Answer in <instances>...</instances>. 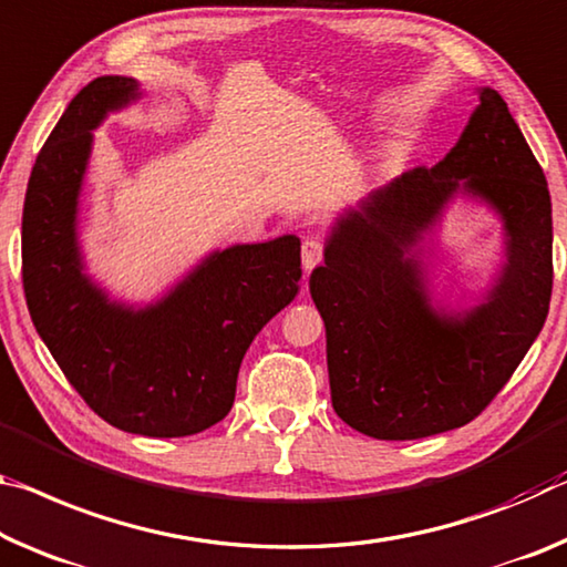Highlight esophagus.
Here are the masks:
<instances>
[{
    "mask_svg": "<svg viewBox=\"0 0 567 567\" xmlns=\"http://www.w3.org/2000/svg\"><path fill=\"white\" fill-rule=\"evenodd\" d=\"M320 259H322V245L318 239L308 237L302 241V269L305 272H310L312 267L320 265Z\"/></svg>",
    "mask_w": 567,
    "mask_h": 567,
    "instance_id": "esophagus-1",
    "label": "esophagus"
}]
</instances>
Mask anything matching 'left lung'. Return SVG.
Wrapping results in <instances>:
<instances>
[{"mask_svg": "<svg viewBox=\"0 0 567 567\" xmlns=\"http://www.w3.org/2000/svg\"><path fill=\"white\" fill-rule=\"evenodd\" d=\"M492 213L503 262L474 306L435 292L427 239L456 202ZM310 275L326 322L332 409L350 429L409 442L460 429L540 336L553 292V206L540 164L492 87L456 146L346 206Z\"/></svg>", "mask_w": 567, "mask_h": 567, "instance_id": "obj_1", "label": "left lung"}]
</instances>
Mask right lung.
<instances>
[{
	"label": "right lung",
	"mask_w": 567,
	"mask_h": 567,
	"mask_svg": "<svg viewBox=\"0 0 567 567\" xmlns=\"http://www.w3.org/2000/svg\"><path fill=\"white\" fill-rule=\"evenodd\" d=\"M131 75H101L50 133L22 214V280L34 328L97 416L128 434L192 436L227 416L247 348L300 290V237L212 249L148 302L113 298L80 239L95 136L141 103Z\"/></svg>",
	"instance_id": "right-lung-1"
}]
</instances>
